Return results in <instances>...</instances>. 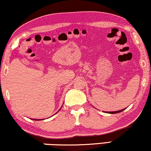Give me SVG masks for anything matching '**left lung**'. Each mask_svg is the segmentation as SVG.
I'll return each mask as SVG.
<instances>
[{
	"label": "left lung",
	"mask_w": 151,
	"mask_h": 151,
	"mask_svg": "<svg viewBox=\"0 0 151 151\" xmlns=\"http://www.w3.org/2000/svg\"><path fill=\"white\" fill-rule=\"evenodd\" d=\"M125 109H122V110H120V111H113V112H107L109 113H112V114H113V113H119V112H122V111H123Z\"/></svg>",
	"instance_id": "left-lung-1"
}]
</instances>
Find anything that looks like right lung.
<instances>
[{
    "mask_svg": "<svg viewBox=\"0 0 151 151\" xmlns=\"http://www.w3.org/2000/svg\"><path fill=\"white\" fill-rule=\"evenodd\" d=\"M34 120H40V119H34Z\"/></svg>",
    "mask_w": 151,
    "mask_h": 151,
    "instance_id": "right-lung-1",
    "label": "right lung"
}]
</instances>
